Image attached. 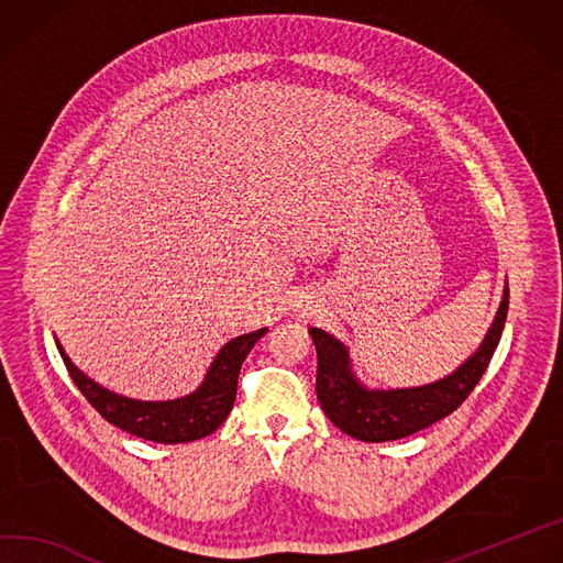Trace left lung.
<instances>
[{"mask_svg": "<svg viewBox=\"0 0 563 563\" xmlns=\"http://www.w3.org/2000/svg\"><path fill=\"white\" fill-rule=\"evenodd\" d=\"M509 305L505 285L503 300L481 347L451 375L413 388H366L352 373L347 347L325 330L310 328L317 345V397L325 416L343 433L364 442H388L418 433L453 413L481 382L500 341Z\"/></svg>", "mask_w": 563, "mask_h": 563, "instance_id": "obj_1", "label": "left lung"}]
</instances>
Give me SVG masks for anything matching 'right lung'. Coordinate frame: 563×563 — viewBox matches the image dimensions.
<instances>
[{
    "label": "right lung",
    "mask_w": 563,
    "mask_h": 563,
    "mask_svg": "<svg viewBox=\"0 0 563 563\" xmlns=\"http://www.w3.org/2000/svg\"><path fill=\"white\" fill-rule=\"evenodd\" d=\"M265 334L267 328H261L231 339L218 352L207 377H203L197 390L168 401H141L117 395L89 379L82 371H78L63 345L58 341L56 345L78 390L110 424L143 440L179 444L211 435L227 420L235 401L242 362L246 360V354L251 352L255 341Z\"/></svg>",
    "instance_id": "1"
}]
</instances>
